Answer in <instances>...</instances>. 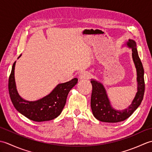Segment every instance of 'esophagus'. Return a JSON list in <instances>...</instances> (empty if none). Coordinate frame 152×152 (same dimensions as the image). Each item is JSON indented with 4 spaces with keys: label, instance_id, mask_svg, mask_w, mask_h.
Here are the masks:
<instances>
[{
    "label": "esophagus",
    "instance_id": "34e87169",
    "mask_svg": "<svg viewBox=\"0 0 152 152\" xmlns=\"http://www.w3.org/2000/svg\"><path fill=\"white\" fill-rule=\"evenodd\" d=\"M90 77H91V74L89 72H87V71H84V72H82L80 75V78L82 80H86V79H89Z\"/></svg>",
    "mask_w": 152,
    "mask_h": 152
}]
</instances>
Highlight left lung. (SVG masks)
Here are the masks:
<instances>
[{
	"label": "left lung",
	"instance_id": "left-lung-1",
	"mask_svg": "<svg viewBox=\"0 0 152 152\" xmlns=\"http://www.w3.org/2000/svg\"><path fill=\"white\" fill-rule=\"evenodd\" d=\"M126 45L132 49V57L137 73V93L133 102L125 110H116L112 107L106 94V90L101 83L91 80L92 93L91 97V107L95 118L102 122L117 123L125 120L133 114L142 101L145 90L144 78V68L138 56L136 42L129 39Z\"/></svg>",
	"mask_w": 152,
	"mask_h": 152
}]
</instances>
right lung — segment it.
<instances>
[{
  "instance_id": "add662e5",
  "label": "right lung",
  "mask_w": 152,
  "mask_h": 152,
  "mask_svg": "<svg viewBox=\"0 0 152 152\" xmlns=\"http://www.w3.org/2000/svg\"><path fill=\"white\" fill-rule=\"evenodd\" d=\"M21 55L18 57L19 58ZM13 64L8 80V91L11 101L17 110L31 120L41 122L50 121L58 117L66 104L67 95L70 89L78 83V79L59 83L49 95L36 101H28L19 95L16 89Z\"/></svg>"
}]
</instances>
